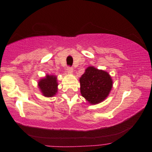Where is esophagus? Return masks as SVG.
<instances>
[{"label": "esophagus", "mask_w": 152, "mask_h": 152, "mask_svg": "<svg viewBox=\"0 0 152 152\" xmlns=\"http://www.w3.org/2000/svg\"><path fill=\"white\" fill-rule=\"evenodd\" d=\"M73 67H72L68 66L67 67V72L68 73H73Z\"/></svg>", "instance_id": "obj_1"}]
</instances>
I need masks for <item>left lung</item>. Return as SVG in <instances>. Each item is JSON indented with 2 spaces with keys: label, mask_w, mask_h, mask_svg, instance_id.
Returning a JSON list of instances; mask_svg holds the SVG:
<instances>
[{
  "label": "left lung",
  "mask_w": 152,
  "mask_h": 152,
  "mask_svg": "<svg viewBox=\"0 0 152 152\" xmlns=\"http://www.w3.org/2000/svg\"><path fill=\"white\" fill-rule=\"evenodd\" d=\"M82 96L91 104H96L104 101L113 87V81L108 73L88 67L80 78Z\"/></svg>",
  "instance_id": "obj_1"
}]
</instances>
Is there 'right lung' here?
I'll list each match as a JSON object with an SVG mask.
<instances>
[{"mask_svg":"<svg viewBox=\"0 0 152 152\" xmlns=\"http://www.w3.org/2000/svg\"><path fill=\"white\" fill-rule=\"evenodd\" d=\"M38 85L43 96L46 97H52L57 92L58 84L56 76L47 75L46 77L39 81Z\"/></svg>","mask_w":152,"mask_h":152,"instance_id":"right-lung-1","label":"right lung"}]
</instances>
